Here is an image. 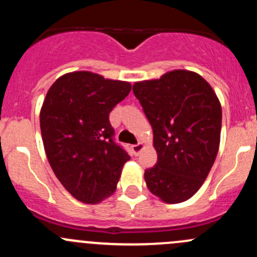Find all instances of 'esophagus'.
Masks as SVG:
<instances>
[{"label": "esophagus", "instance_id": "esophagus-1", "mask_svg": "<svg viewBox=\"0 0 257 257\" xmlns=\"http://www.w3.org/2000/svg\"><path fill=\"white\" fill-rule=\"evenodd\" d=\"M143 148H144V145L142 143L134 144V145H132V152L134 153V155H139L141 154L142 150H143Z\"/></svg>", "mask_w": 257, "mask_h": 257}]
</instances>
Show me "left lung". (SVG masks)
<instances>
[{"mask_svg":"<svg viewBox=\"0 0 257 257\" xmlns=\"http://www.w3.org/2000/svg\"><path fill=\"white\" fill-rule=\"evenodd\" d=\"M154 134L158 162L144 173L148 189L168 204L188 200L203 185L215 162L221 132V105L195 72L177 69L159 79L137 82Z\"/></svg>","mask_w":257,"mask_h":257,"instance_id":"1","label":"left lung"}]
</instances>
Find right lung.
I'll return each mask as SVG.
<instances>
[{"label": "right lung", "mask_w": 257, "mask_h": 257, "mask_svg": "<svg viewBox=\"0 0 257 257\" xmlns=\"http://www.w3.org/2000/svg\"><path fill=\"white\" fill-rule=\"evenodd\" d=\"M131 89L128 82L80 71L59 77L47 92L40 114L46 154L62 185L82 203L112 195L131 159L109 123Z\"/></svg>", "instance_id": "add662e5"}]
</instances>
